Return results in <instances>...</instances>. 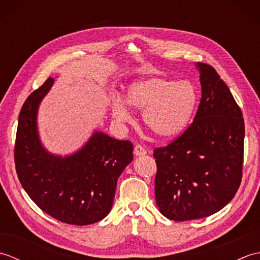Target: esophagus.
<instances>
[{"mask_svg":"<svg viewBox=\"0 0 260 260\" xmlns=\"http://www.w3.org/2000/svg\"><path fill=\"white\" fill-rule=\"evenodd\" d=\"M134 154L136 156H142V155H145L146 154V150L144 146H142L140 144H137L135 147H134Z\"/></svg>","mask_w":260,"mask_h":260,"instance_id":"1","label":"esophagus"}]
</instances>
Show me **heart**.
Listing matches in <instances>:
<instances>
[{
    "instance_id": "heart-1",
    "label": "heart",
    "mask_w": 260,
    "mask_h": 260,
    "mask_svg": "<svg viewBox=\"0 0 260 260\" xmlns=\"http://www.w3.org/2000/svg\"><path fill=\"white\" fill-rule=\"evenodd\" d=\"M199 90L189 80L146 77L133 82L126 92L129 106L143 110V121L159 139H174L187 128L199 105ZM114 117L129 121L132 115L123 99L112 104Z\"/></svg>"
}]
</instances>
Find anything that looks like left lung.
<instances>
[{"label": "left lung", "instance_id": "8db88e82", "mask_svg": "<svg viewBox=\"0 0 260 260\" xmlns=\"http://www.w3.org/2000/svg\"><path fill=\"white\" fill-rule=\"evenodd\" d=\"M201 101L191 125L154 148L155 201L174 221L209 217L233 200L242 179L245 123L228 86L210 64L198 62Z\"/></svg>", "mask_w": 260, "mask_h": 260}]
</instances>
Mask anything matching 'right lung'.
Wrapping results in <instances>:
<instances>
[{
	"mask_svg": "<svg viewBox=\"0 0 260 260\" xmlns=\"http://www.w3.org/2000/svg\"><path fill=\"white\" fill-rule=\"evenodd\" d=\"M52 84L53 78H48L21 108L14 145L16 174L43 212L68 224L95 223L112 209L118 176L133 161V144L96 132L73 155L62 158L48 153L39 140L37 112Z\"/></svg>",
	"mask_w": 260,
	"mask_h": 260,
	"instance_id": "obj_1",
	"label": "right lung"
}]
</instances>
